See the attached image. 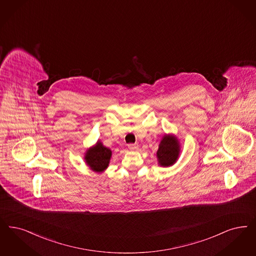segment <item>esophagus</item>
I'll return each mask as SVG.
<instances>
[{"mask_svg": "<svg viewBox=\"0 0 256 256\" xmlns=\"http://www.w3.org/2000/svg\"><path fill=\"white\" fill-rule=\"evenodd\" d=\"M128 148L132 150H136L137 148H138V144H128Z\"/></svg>", "mask_w": 256, "mask_h": 256, "instance_id": "34e87169", "label": "esophagus"}]
</instances>
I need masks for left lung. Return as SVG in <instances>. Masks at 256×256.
<instances>
[{"mask_svg": "<svg viewBox=\"0 0 256 256\" xmlns=\"http://www.w3.org/2000/svg\"><path fill=\"white\" fill-rule=\"evenodd\" d=\"M180 154V144L178 139L172 135H164L159 144L157 150L158 164L162 166H170L177 161Z\"/></svg>", "mask_w": 256, "mask_h": 256, "instance_id": "8db88e82", "label": "left lung"}]
</instances>
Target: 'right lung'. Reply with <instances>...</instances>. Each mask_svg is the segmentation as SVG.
I'll return each instance as SVG.
<instances>
[{
	"mask_svg": "<svg viewBox=\"0 0 256 256\" xmlns=\"http://www.w3.org/2000/svg\"><path fill=\"white\" fill-rule=\"evenodd\" d=\"M112 150L106 148L100 141L86 150L84 160L86 164L95 172H102L110 164Z\"/></svg>",
	"mask_w": 256,
	"mask_h": 256,
	"instance_id": "add662e5",
	"label": "right lung"
}]
</instances>
